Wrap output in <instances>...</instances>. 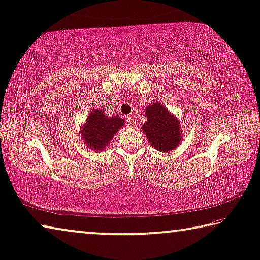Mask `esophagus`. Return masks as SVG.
Masks as SVG:
<instances>
[{
    "instance_id": "obj_1",
    "label": "esophagus",
    "mask_w": 260,
    "mask_h": 260,
    "mask_svg": "<svg viewBox=\"0 0 260 260\" xmlns=\"http://www.w3.org/2000/svg\"><path fill=\"white\" fill-rule=\"evenodd\" d=\"M126 122H127V127H131V128H133L135 126V122H134V119L132 117H128L126 119Z\"/></svg>"
}]
</instances>
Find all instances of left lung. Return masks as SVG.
<instances>
[{
  "label": "left lung",
  "mask_w": 260,
  "mask_h": 260,
  "mask_svg": "<svg viewBox=\"0 0 260 260\" xmlns=\"http://www.w3.org/2000/svg\"><path fill=\"white\" fill-rule=\"evenodd\" d=\"M146 115L147 121L142 125V131L150 145L160 152L175 150L183 141L179 119L168 111L160 102L148 105Z\"/></svg>",
  "instance_id": "left-lung-1"
}]
</instances>
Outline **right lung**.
I'll return each mask as SVG.
<instances>
[{"instance_id": "1", "label": "right lung", "mask_w": 260, "mask_h": 260, "mask_svg": "<svg viewBox=\"0 0 260 260\" xmlns=\"http://www.w3.org/2000/svg\"><path fill=\"white\" fill-rule=\"evenodd\" d=\"M125 120L117 115L106 117L104 110L90 111L85 122L82 125L80 137L86 147L93 151H104L115 133L123 127Z\"/></svg>"}]
</instances>
